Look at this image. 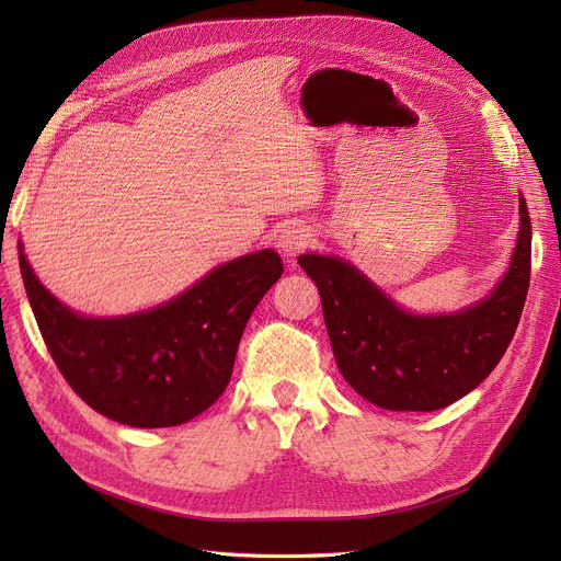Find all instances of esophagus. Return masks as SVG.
<instances>
[{"instance_id":"esophagus-1","label":"esophagus","mask_w":561,"mask_h":561,"mask_svg":"<svg viewBox=\"0 0 561 561\" xmlns=\"http://www.w3.org/2000/svg\"><path fill=\"white\" fill-rule=\"evenodd\" d=\"M313 243V233L309 227L304 225H287L280 229L278 239H276V245L283 254H287V257H295V254L304 252L309 245Z\"/></svg>"}]
</instances>
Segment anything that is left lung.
I'll return each mask as SVG.
<instances>
[{
	"mask_svg": "<svg viewBox=\"0 0 561 561\" xmlns=\"http://www.w3.org/2000/svg\"><path fill=\"white\" fill-rule=\"evenodd\" d=\"M519 215L511 268L496 290L447 316L407 313L348 262L301 254L299 266L320 293L336 367L355 393L390 412H433L491 375L529 293L531 219L524 198Z\"/></svg>",
	"mask_w": 561,
	"mask_h": 561,
	"instance_id": "left-lung-1",
	"label": "left lung"
}]
</instances>
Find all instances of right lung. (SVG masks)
I'll return each mask as SVG.
<instances>
[{
    "label": "right lung",
    "instance_id": "obj_1",
    "mask_svg": "<svg viewBox=\"0 0 561 561\" xmlns=\"http://www.w3.org/2000/svg\"><path fill=\"white\" fill-rule=\"evenodd\" d=\"M21 274L50 358L75 393L133 428H168L225 393L236 351L260 299L283 274L274 250L243 254L161 307L83 318L37 280L23 248Z\"/></svg>",
    "mask_w": 561,
    "mask_h": 561
}]
</instances>
